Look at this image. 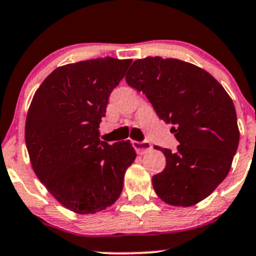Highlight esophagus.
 Wrapping results in <instances>:
<instances>
[{"instance_id": "esophagus-1", "label": "esophagus", "mask_w": 256, "mask_h": 256, "mask_svg": "<svg viewBox=\"0 0 256 256\" xmlns=\"http://www.w3.org/2000/svg\"><path fill=\"white\" fill-rule=\"evenodd\" d=\"M132 146L136 150V152L140 154H146V152H148L152 148L151 144L148 141H132Z\"/></svg>"}]
</instances>
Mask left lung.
<instances>
[{
    "mask_svg": "<svg viewBox=\"0 0 256 256\" xmlns=\"http://www.w3.org/2000/svg\"><path fill=\"white\" fill-rule=\"evenodd\" d=\"M126 82L142 92L180 144L161 150L166 167L152 177L164 202L190 207L228 176L239 144L233 102L208 72L180 59L146 56L132 63Z\"/></svg>",
    "mask_w": 256,
    "mask_h": 256,
    "instance_id": "8db88e82",
    "label": "left lung"
}]
</instances>
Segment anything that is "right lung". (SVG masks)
Wrapping results in <instances>:
<instances>
[{"mask_svg":"<svg viewBox=\"0 0 256 256\" xmlns=\"http://www.w3.org/2000/svg\"><path fill=\"white\" fill-rule=\"evenodd\" d=\"M131 62L105 56L59 66L30 102L24 138L33 171L76 213L94 214L114 204L136 158L128 140L109 144L99 138L110 94Z\"/></svg>","mask_w":256,"mask_h":256,"instance_id":"right-lung-1","label":"right lung"}]
</instances>
